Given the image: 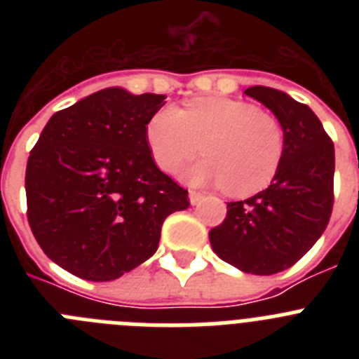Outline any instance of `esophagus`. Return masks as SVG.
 I'll return each instance as SVG.
<instances>
[{
  "instance_id": "esophagus-1",
  "label": "esophagus",
  "mask_w": 359,
  "mask_h": 359,
  "mask_svg": "<svg viewBox=\"0 0 359 359\" xmlns=\"http://www.w3.org/2000/svg\"><path fill=\"white\" fill-rule=\"evenodd\" d=\"M189 198H190V203H192V205H199L205 196H203V192H199V190H190Z\"/></svg>"
}]
</instances>
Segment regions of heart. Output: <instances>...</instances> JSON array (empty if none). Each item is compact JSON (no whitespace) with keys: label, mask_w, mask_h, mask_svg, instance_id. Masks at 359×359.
<instances>
[{"label":"heart","mask_w":359,"mask_h":359,"mask_svg":"<svg viewBox=\"0 0 359 359\" xmlns=\"http://www.w3.org/2000/svg\"><path fill=\"white\" fill-rule=\"evenodd\" d=\"M147 144L163 172H176L205 152L208 160L187 170L194 183H214L244 198L273 182L284 158V129L255 104L226 97L190 100L183 109L165 106L147 123Z\"/></svg>","instance_id":"heart-1"}]
</instances>
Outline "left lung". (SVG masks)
<instances>
[{
  "mask_svg": "<svg viewBox=\"0 0 359 359\" xmlns=\"http://www.w3.org/2000/svg\"><path fill=\"white\" fill-rule=\"evenodd\" d=\"M248 97L273 111L284 129L280 169L266 190L228 203L212 228V250L224 262L253 275L291 268L327 228L334 203V144L318 116L282 91L252 86Z\"/></svg>",
  "mask_w": 359,
  "mask_h": 359,
  "instance_id": "left-lung-1",
  "label": "left lung"
}]
</instances>
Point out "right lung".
Returning <instances> with one entry per match:
<instances>
[{"instance_id":"right-lung-1","label":"right lung","mask_w":359,"mask_h":359,"mask_svg":"<svg viewBox=\"0 0 359 359\" xmlns=\"http://www.w3.org/2000/svg\"><path fill=\"white\" fill-rule=\"evenodd\" d=\"M163 98L97 91L57 111L30 151L28 224L43 252L75 277H122L156 252L165 217L189 208V190L158 169L147 144Z\"/></svg>"}]
</instances>
